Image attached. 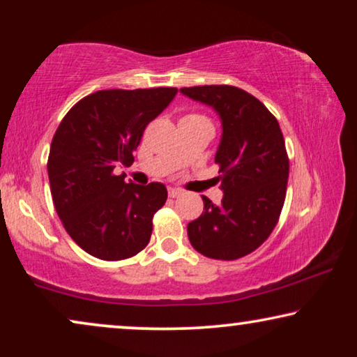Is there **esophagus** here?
I'll return each instance as SVG.
<instances>
[{
    "mask_svg": "<svg viewBox=\"0 0 357 357\" xmlns=\"http://www.w3.org/2000/svg\"><path fill=\"white\" fill-rule=\"evenodd\" d=\"M183 192L182 190H178V188H169V197L170 198H177V197H180V195H182Z\"/></svg>",
    "mask_w": 357,
    "mask_h": 357,
    "instance_id": "1",
    "label": "esophagus"
}]
</instances>
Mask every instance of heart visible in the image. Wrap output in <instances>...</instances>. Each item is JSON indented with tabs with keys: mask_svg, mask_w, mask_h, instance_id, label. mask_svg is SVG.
Segmentation results:
<instances>
[{
	"mask_svg": "<svg viewBox=\"0 0 357 357\" xmlns=\"http://www.w3.org/2000/svg\"><path fill=\"white\" fill-rule=\"evenodd\" d=\"M187 116H190V119H203V116H199V115H187Z\"/></svg>",
	"mask_w": 357,
	"mask_h": 357,
	"instance_id": "b5f03b06",
	"label": "heart"
}]
</instances>
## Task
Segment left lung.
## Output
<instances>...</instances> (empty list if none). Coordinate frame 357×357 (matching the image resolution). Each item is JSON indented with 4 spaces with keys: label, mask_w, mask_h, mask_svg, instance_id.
Instances as JSON below:
<instances>
[{
    "label": "left lung",
    "mask_w": 357,
    "mask_h": 357,
    "mask_svg": "<svg viewBox=\"0 0 357 357\" xmlns=\"http://www.w3.org/2000/svg\"><path fill=\"white\" fill-rule=\"evenodd\" d=\"M183 96L211 107L222 135L214 162L224 195L203 198L204 211L188 222L190 243L216 260H237L266 241L286 198L289 159L280 123L257 97L234 86L182 87Z\"/></svg>",
    "instance_id": "left-lung-1"
}]
</instances>
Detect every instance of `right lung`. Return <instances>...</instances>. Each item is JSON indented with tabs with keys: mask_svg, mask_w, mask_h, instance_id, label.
Returning a JSON list of instances; mask_svg holds the SVG:
<instances>
[{
	"mask_svg": "<svg viewBox=\"0 0 357 357\" xmlns=\"http://www.w3.org/2000/svg\"><path fill=\"white\" fill-rule=\"evenodd\" d=\"M175 94V87L97 91L58 126L47 164L53 204L66 232L89 255L116 261L148 245L167 188L126 183V175L115 170L133 164L144 128Z\"/></svg>",
	"mask_w": 357,
	"mask_h": 357,
	"instance_id": "obj_1",
	"label": "right lung"
}]
</instances>
